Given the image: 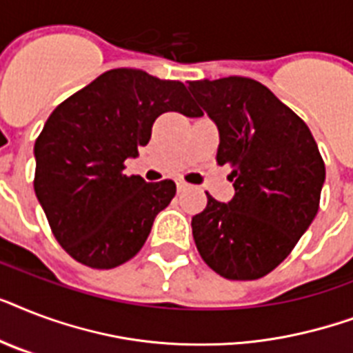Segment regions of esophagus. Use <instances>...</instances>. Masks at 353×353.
<instances>
[{
  "instance_id": "esophagus-1",
  "label": "esophagus",
  "mask_w": 353,
  "mask_h": 353,
  "mask_svg": "<svg viewBox=\"0 0 353 353\" xmlns=\"http://www.w3.org/2000/svg\"><path fill=\"white\" fill-rule=\"evenodd\" d=\"M176 185H177V190H179V192H183V190H188V188H190V185H188L187 181H183V179H176Z\"/></svg>"
}]
</instances>
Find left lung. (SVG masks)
I'll return each instance as SVG.
<instances>
[{"label": "left lung", "mask_w": 353, "mask_h": 353, "mask_svg": "<svg viewBox=\"0 0 353 353\" xmlns=\"http://www.w3.org/2000/svg\"><path fill=\"white\" fill-rule=\"evenodd\" d=\"M218 126V165L234 198L192 218L199 254L229 280H256L288 258L317 216L326 168L310 128L263 84L245 77L188 82Z\"/></svg>", "instance_id": "8db88e82"}]
</instances>
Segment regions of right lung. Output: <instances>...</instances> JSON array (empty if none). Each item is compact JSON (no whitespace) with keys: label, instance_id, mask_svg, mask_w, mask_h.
<instances>
[{"label":"right lung","instance_id":"add662e5","mask_svg":"<svg viewBox=\"0 0 353 353\" xmlns=\"http://www.w3.org/2000/svg\"><path fill=\"white\" fill-rule=\"evenodd\" d=\"M199 117L187 88L141 69H112L57 106L34 143V192L77 262L113 269L141 251L176 183L126 176L161 113Z\"/></svg>","mask_w":353,"mask_h":353}]
</instances>
